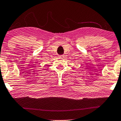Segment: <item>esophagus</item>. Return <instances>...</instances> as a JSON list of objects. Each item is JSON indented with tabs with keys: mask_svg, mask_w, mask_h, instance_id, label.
I'll return each mask as SVG.
<instances>
[{
	"mask_svg": "<svg viewBox=\"0 0 121 121\" xmlns=\"http://www.w3.org/2000/svg\"><path fill=\"white\" fill-rule=\"evenodd\" d=\"M59 57H60V58H63V57H64V55H59Z\"/></svg>",
	"mask_w": 121,
	"mask_h": 121,
	"instance_id": "esophagus-1",
	"label": "esophagus"
}]
</instances>
